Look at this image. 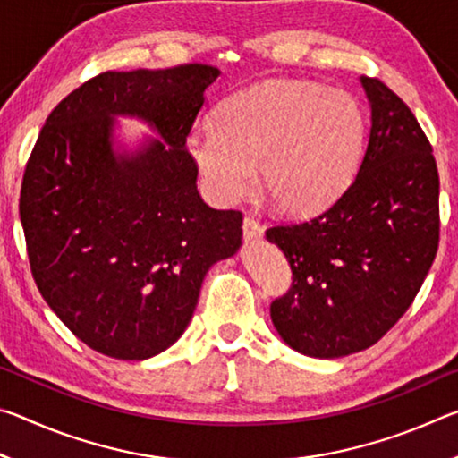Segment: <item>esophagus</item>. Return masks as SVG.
I'll return each instance as SVG.
<instances>
[{
    "label": "esophagus",
    "mask_w": 458,
    "mask_h": 458,
    "mask_svg": "<svg viewBox=\"0 0 458 458\" xmlns=\"http://www.w3.org/2000/svg\"><path fill=\"white\" fill-rule=\"evenodd\" d=\"M242 232H244V238L248 242H252V240H260L262 238V226L260 224L252 218V216H246L244 222H242Z\"/></svg>",
    "instance_id": "1"
}]
</instances>
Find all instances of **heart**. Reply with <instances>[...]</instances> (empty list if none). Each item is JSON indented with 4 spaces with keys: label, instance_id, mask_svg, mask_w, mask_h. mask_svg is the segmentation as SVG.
I'll return each instance as SVG.
<instances>
[{
    "label": "heart",
    "instance_id": "obj_1",
    "mask_svg": "<svg viewBox=\"0 0 458 458\" xmlns=\"http://www.w3.org/2000/svg\"><path fill=\"white\" fill-rule=\"evenodd\" d=\"M366 117L350 92L307 81H265L224 98L214 125L188 133V151L214 198L252 193L259 165L268 198L286 214L327 208L360 165Z\"/></svg>",
    "mask_w": 458,
    "mask_h": 458
}]
</instances>
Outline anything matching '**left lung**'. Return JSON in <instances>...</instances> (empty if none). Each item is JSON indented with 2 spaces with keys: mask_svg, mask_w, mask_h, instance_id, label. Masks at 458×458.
I'll return each mask as SVG.
<instances>
[{
  "mask_svg": "<svg viewBox=\"0 0 458 458\" xmlns=\"http://www.w3.org/2000/svg\"><path fill=\"white\" fill-rule=\"evenodd\" d=\"M371 129L358 175L313 220L267 230L293 270L270 305L294 352L333 360L368 350L412 305L438 248V172L412 111L360 76Z\"/></svg>",
  "mask_w": 458,
  "mask_h": 458,
  "instance_id": "obj_1",
  "label": "left lung"
}]
</instances>
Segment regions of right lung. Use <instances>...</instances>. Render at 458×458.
<instances>
[{
	"mask_svg": "<svg viewBox=\"0 0 458 458\" xmlns=\"http://www.w3.org/2000/svg\"><path fill=\"white\" fill-rule=\"evenodd\" d=\"M220 71L180 64L103 72L54 108L20 196L30 267L76 337L114 360L165 352L188 327L204 276L242 244V214L198 193L185 139ZM119 116L145 122L133 150Z\"/></svg>",
	"mask_w": 458,
	"mask_h": 458,
	"instance_id": "1",
	"label": "right lung"
}]
</instances>
